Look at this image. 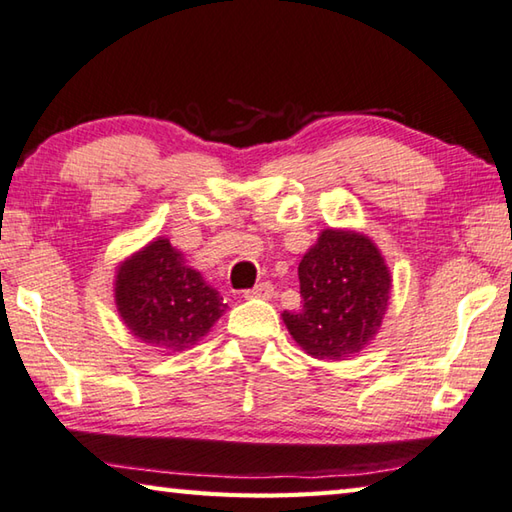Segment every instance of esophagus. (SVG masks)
Returning a JSON list of instances; mask_svg holds the SVG:
<instances>
[{
    "mask_svg": "<svg viewBox=\"0 0 512 512\" xmlns=\"http://www.w3.org/2000/svg\"><path fill=\"white\" fill-rule=\"evenodd\" d=\"M273 284L271 282H259L253 288H248L244 293V297H262V300H268V297H273Z\"/></svg>",
    "mask_w": 512,
    "mask_h": 512,
    "instance_id": "1",
    "label": "esophagus"
}]
</instances>
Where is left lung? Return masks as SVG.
<instances>
[{
    "label": "left lung",
    "instance_id": "obj_1",
    "mask_svg": "<svg viewBox=\"0 0 512 512\" xmlns=\"http://www.w3.org/2000/svg\"><path fill=\"white\" fill-rule=\"evenodd\" d=\"M302 309L284 324L309 356L347 360L376 336L389 300V271L378 248L351 230H324L302 257Z\"/></svg>",
    "mask_w": 512,
    "mask_h": 512
}]
</instances>
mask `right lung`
<instances>
[{
	"mask_svg": "<svg viewBox=\"0 0 512 512\" xmlns=\"http://www.w3.org/2000/svg\"><path fill=\"white\" fill-rule=\"evenodd\" d=\"M116 304L129 331L152 347L181 351L206 336L226 304L201 273L159 239L120 266Z\"/></svg>",
	"mask_w": 512,
	"mask_h": 512,
	"instance_id": "right-lung-1",
	"label": "right lung"
}]
</instances>
